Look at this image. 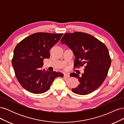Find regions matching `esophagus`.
<instances>
[{
    "instance_id": "obj_1",
    "label": "esophagus",
    "mask_w": 124,
    "mask_h": 124,
    "mask_svg": "<svg viewBox=\"0 0 124 124\" xmlns=\"http://www.w3.org/2000/svg\"><path fill=\"white\" fill-rule=\"evenodd\" d=\"M64 77L69 78V77H70V76H69V74L68 73H64Z\"/></svg>"
}]
</instances>
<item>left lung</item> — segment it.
<instances>
[{"label": "left lung", "mask_w": 124, "mask_h": 124, "mask_svg": "<svg viewBox=\"0 0 124 124\" xmlns=\"http://www.w3.org/2000/svg\"><path fill=\"white\" fill-rule=\"evenodd\" d=\"M61 41L73 51L76 57L75 68L85 65L82 76L76 73L71 74V77L78 78L80 82L72 91L85 95L99 88L106 79L111 63L107 47L95 37L81 32L65 33Z\"/></svg>", "instance_id": "left-lung-1"}]
</instances>
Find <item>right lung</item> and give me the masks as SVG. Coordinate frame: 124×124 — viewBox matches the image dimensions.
<instances>
[{
  "instance_id": "right-lung-1",
  "label": "right lung",
  "mask_w": 124,
  "mask_h": 124,
  "mask_svg": "<svg viewBox=\"0 0 124 124\" xmlns=\"http://www.w3.org/2000/svg\"><path fill=\"white\" fill-rule=\"evenodd\" d=\"M63 33L37 32L26 37L16 46L12 64L17 81L26 91L36 94L46 92L56 78L63 74L42 70L43 60L50 57L51 48Z\"/></svg>"
}]
</instances>
